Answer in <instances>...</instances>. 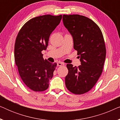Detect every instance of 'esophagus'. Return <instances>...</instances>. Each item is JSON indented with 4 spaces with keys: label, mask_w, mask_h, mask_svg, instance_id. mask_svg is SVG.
I'll return each instance as SVG.
<instances>
[{
    "label": "esophagus",
    "mask_w": 120,
    "mask_h": 120,
    "mask_svg": "<svg viewBox=\"0 0 120 120\" xmlns=\"http://www.w3.org/2000/svg\"><path fill=\"white\" fill-rule=\"evenodd\" d=\"M64 65V63H62V62H58L57 63V65L58 66H62V65Z\"/></svg>",
    "instance_id": "34e87169"
}]
</instances>
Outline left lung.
Returning <instances> with one entry per match:
<instances>
[{
  "label": "left lung",
  "instance_id": "1",
  "mask_svg": "<svg viewBox=\"0 0 120 120\" xmlns=\"http://www.w3.org/2000/svg\"><path fill=\"white\" fill-rule=\"evenodd\" d=\"M63 22L73 37L81 62L78 67L67 64L65 86L71 93L82 94L93 88L102 73L106 56L104 38L97 24L85 16L64 15Z\"/></svg>",
  "mask_w": 120,
  "mask_h": 120
}]
</instances>
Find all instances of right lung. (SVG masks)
Returning <instances> with one entry per match:
<instances>
[{
    "mask_svg": "<svg viewBox=\"0 0 120 120\" xmlns=\"http://www.w3.org/2000/svg\"><path fill=\"white\" fill-rule=\"evenodd\" d=\"M62 15L34 17L19 31L15 44L16 65L23 82L35 92L47 89L57 63L43 58L41 51L48 46L50 34L60 24Z\"/></svg>",
    "mask_w": 120,
    "mask_h": 120,
    "instance_id": "obj_1",
    "label": "right lung"
}]
</instances>
